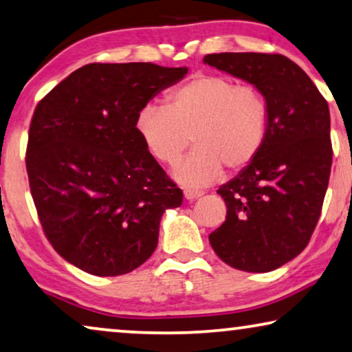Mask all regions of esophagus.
I'll return each instance as SVG.
<instances>
[{"label": "esophagus", "instance_id": "esophagus-1", "mask_svg": "<svg viewBox=\"0 0 352 352\" xmlns=\"http://www.w3.org/2000/svg\"><path fill=\"white\" fill-rule=\"evenodd\" d=\"M183 194H185V199H186V201H194V199H197V197H201V196H202V191L190 190V188H186V190L183 191Z\"/></svg>", "mask_w": 352, "mask_h": 352}]
</instances>
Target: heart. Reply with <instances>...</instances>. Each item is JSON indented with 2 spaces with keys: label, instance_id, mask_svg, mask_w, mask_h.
Masks as SVG:
<instances>
[{
  "label": "heart",
  "instance_id": "heart-1",
  "mask_svg": "<svg viewBox=\"0 0 352 352\" xmlns=\"http://www.w3.org/2000/svg\"><path fill=\"white\" fill-rule=\"evenodd\" d=\"M135 128L164 166H175L192 138L196 150L174 177L186 186H204L217 182L223 169L237 174L253 164L267 139L269 107L254 87L237 85L226 76L197 74L167 93L164 107L140 110Z\"/></svg>",
  "mask_w": 352,
  "mask_h": 352
}]
</instances>
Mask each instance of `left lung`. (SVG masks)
Here are the masks:
<instances>
[{"mask_svg":"<svg viewBox=\"0 0 352 352\" xmlns=\"http://www.w3.org/2000/svg\"><path fill=\"white\" fill-rule=\"evenodd\" d=\"M204 63L253 83L269 107L264 148L217 191L228 214L210 245L234 269L272 272L305 250L321 217L333 155L327 101L285 55L226 52Z\"/></svg>","mask_w":352,"mask_h":352,"instance_id":"8db88e82","label":"left lung"}]
</instances>
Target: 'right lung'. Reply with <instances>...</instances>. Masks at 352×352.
<instances>
[{
    "instance_id": "add662e5",
    "label": "right lung",
    "mask_w": 352,
    "mask_h": 352,
    "mask_svg": "<svg viewBox=\"0 0 352 352\" xmlns=\"http://www.w3.org/2000/svg\"><path fill=\"white\" fill-rule=\"evenodd\" d=\"M186 67L91 63L38 102L26 172L42 230L72 265L96 276L138 269L183 191L146 150L135 120Z\"/></svg>"
}]
</instances>
